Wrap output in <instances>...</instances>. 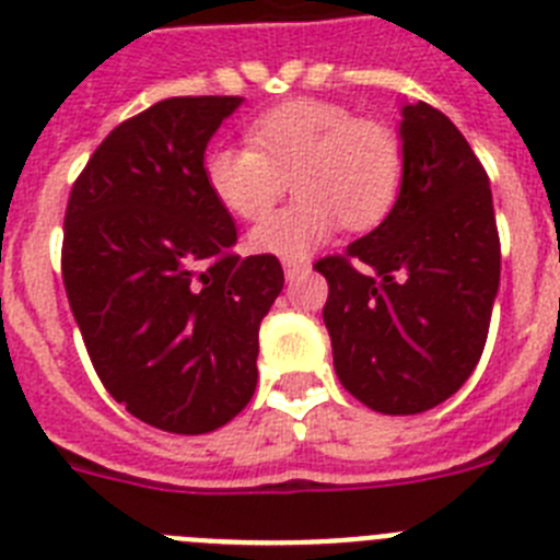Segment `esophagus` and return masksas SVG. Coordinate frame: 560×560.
I'll return each mask as SVG.
<instances>
[{
  "label": "esophagus",
  "mask_w": 560,
  "mask_h": 560,
  "mask_svg": "<svg viewBox=\"0 0 560 560\" xmlns=\"http://www.w3.org/2000/svg\"><path fill=\"white\" fill-rule=\"evenodd\" d=\"M311 269V264L305 257H285L283 260V271H285V280H294L296 275H305Z\"/></svg>",
  "instance_id": "obj_1"
}]
</instances>
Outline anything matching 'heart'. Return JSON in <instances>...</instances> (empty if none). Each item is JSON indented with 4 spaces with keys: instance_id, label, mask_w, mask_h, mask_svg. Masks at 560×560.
<instances>
[{
    "instance_id": "b5f03b06",
    "label": "heart",
    "mask_w": 560,
    "mask_h": 560,
    "mask_svg": "<svg viewBox=\"0 0 560 560\" xmlns=\"http://www.w3.org/2000/svg\"><path fill=\"white\" fill-rule=\"evenodd\" d=\"M249 145H215L205 160L207 185L241 221L266 219L291 187L296 201L249 235L269 255L300 257L345 221L378 224L404 179V148L393 128L361 120L353 108L300 97L249 122Z\"/></svg>"
}]
</instances>
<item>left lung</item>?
I'll list each match as a JSON object with an SVG mask.
<instances>
[{
    "label": "left lung",
    "mask_w": 560,
    "mask_h": 560,
    "mask_svg": "<svg viewBox=\"0 0 560 560\" xmlns=\"http://www.w3.org/2000/svg\"><path fill=\"white\" fill-rule=\"evenodd\" d=\"M404 179L393 210L328 280L325 328L341 387L384 415H418L463 387L482 355L499 291L488 173L446 114L400 106Z\"/></svg>",
    "instance_id": "obj_1"
}]
</instances>
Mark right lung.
Here are the masks:
<instances>
[{
  "mask_svg": "<svg viewBox=\"0 0 560 560\" xmlns=\"http://www.w3.org/2000/svg\"><path fill=\"white\" fill-rule=\"evenodd\" d=\"M244 97H167L120 122L72 185L61 275L89 359L148 427L205 434L249 404L257 330L283 291L275 255L241 257L205 151Z\"/></svg>",
  "mask_w": 560,
  "mask_h": 560,
  "instance_id": "obj_1",
  "label": "right lung"
}]
</instances>
